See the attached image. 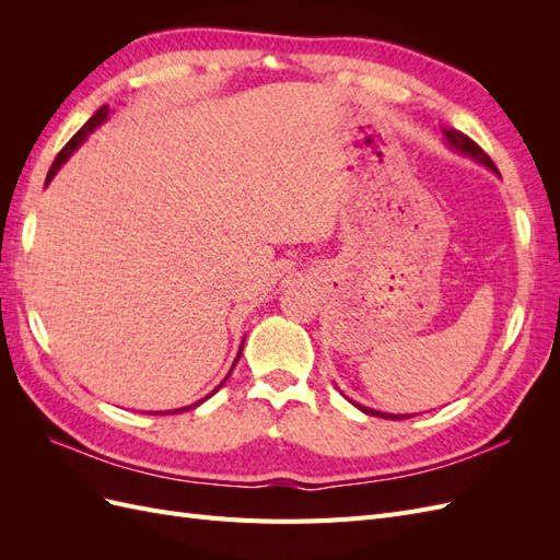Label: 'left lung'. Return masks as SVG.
<instances>
[{
  "instance_id": "1",
  "label": "left lung",
  "mask_w": 560,
  "mask_h": 560,
  "mask_svg": "<svg viewBox=\"0 0 560 560\" xmlns=\"http://www.w3.org/2000/svg\"><path fill=\"white\" fill-rule=\"evenodd\" d=\"M444 135H446V142L455 149V151H460V154H465V156H469V159H474V161H479V163H483L486 167H490V171L493 173H498V167H495V163L490 161V156L486 154V151L474 142V140H469L467 135H463L460 130H453V128H444ZM354 404V401H352ZM358 406L360 411H364V413H369V416H376V418H389V420H395V418H411V416H393V413H381V411H374V409H366V406H360V404H354Z\"/></svg>"
}]
</instances>
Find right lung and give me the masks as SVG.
Wrapping results in <instances>:
<instances>
[{
    "label": "right lung",
    "mask_w": 560,
    "mask_h": 560,
    "mask_svg": "<svg viewBox=\"0 0 560 560\" xmlns=\"http://www.w3.org/2000/svg\"><path fill=\"white\" fill-rule=\"evenodd\" d=\"M107 116H109V107H107V105H105V107H100V109H97V112H95V114H93V116L89 118V121H86V124H83V128H81V130H79V132L74 135V138H72L70 142H67L65 147H62V151H60V154L56 156L54 165H50V171H48V175H46V184H48L50 179H54V177H56V173L60 171V165H62V163H65L67 159H70V156L74 154V149H79V144H81L83 140H86V138H89V135H91V132H93V130H95V128H97L100 124H103ZM241 352H243V346H241ZM241 352H238V358H235V362H238V360H241ZM235 362H233V366H235ZM233 366H231V371H233ZM231 371H229V376H231ZM229 376H226V378H229ZM226 378H224L222 383H219V385H217V389H219V387H222V385L226 383ZM217 389H214V393H217ZM214 393H210V395H208L206 399H210V397H212ZM206 399H200V401H196V404H191V406H182V409H175V411H156V413L165 416V413H182V411H189V409H196V406H200V404H202V401H206ZM149 413H151V411H149Z\"/></svg>",
    "instance_id": "1"
}]
</instances>
